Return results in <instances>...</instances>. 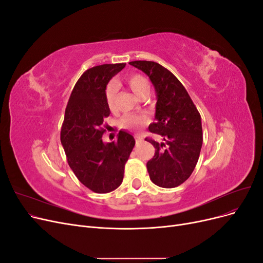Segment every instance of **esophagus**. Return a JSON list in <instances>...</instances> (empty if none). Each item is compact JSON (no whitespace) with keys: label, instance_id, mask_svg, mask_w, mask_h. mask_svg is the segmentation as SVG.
<instances>
[{"label":"esophagus","instance_id":"1","mask_svg":"<svg viewBox=\"0 0 263 263\" xmlns=\"http://www.w3.org/2000/svg\"><path fill=\"white\" fill-rule=\"evenodd\" d=\"M136 140L137 141H142V140H144V138L140 137V136H136Z\"/></svg>","mask_w":263,"mask_h":263}]
</instances>
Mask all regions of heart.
Here are the masks:
<instances>
[{
    "instance_id": "obj_1",
    "label": "heart",
    "mask_w": 263,
    "mask_h": 263,
    "mask_svg": "<svg viewBox=\"0 0 263 263\" xmlns=\"http://www.w3.org/2000/svg\"><path fill=\"white\" fill-rule=\"evenodd\" d=\"M126 82L129 85L132 91L141 98L142 95L150 93V83L147 79L139 73H133L126 78ZM116 98H117V85L115 82H109L105 87V102L106 106L110 112H116ZM148 123V117L145 115H133L126 114L119 119L118 125L124 129H138L141 126Z\"/></svg>"
}]
</instances>
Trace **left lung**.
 <instances>
[{"mask_svg":"<svg viewBox=\"0 0 263 263\" xmlns=\"http://www.w3.org/2000/svg\"><path fill=\"white\" fill-rule=\"evenodd\" d=\"M129 65L145 72L156 94V122L149 132L160 135L164 142L146 138L156 148L147 162L150 180L156 185L171 189L192 174L203 144L201 115L187 91L172 72L154 61L137 60Z\"/></svg>","mask_w":263,"mask_h":263,"instance_id":"obj_1","label":"left lung"}]
</instances>
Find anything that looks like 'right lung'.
Masks as SVG:
<instances>
[{"mask_svg":"<svg viewBox=\"0 0 263 263\" xmlns=\"http://www.w3.org/2000/svg\"><path fill=\"white\" fill-rule=\"evenodd\" d=\"M126 63L87 69L76 83L63 119L60 140L71 170L95 193L112 192L122 184L125 163L135 146L130 134L119 130L117 141L102 140L109 109L105 87Z\"/></svg>","mask_w":263,"mask_h":263,"instance_id":"obj_1","label":"right lung"}]
</instances>
